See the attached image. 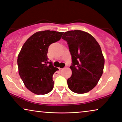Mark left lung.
<instances>
[{
	"mask_svg": "<svg viewBox=\"0 0 122 122\" xmlns=\"http://www.w3.org/2000/svg\"><path fill=\"white\" fill-rule=\"evenodd\" d=\"M62 38L67 42L72 59L69 88L77 94L89 92L103 72L104 58L100 45L92 35L80 30L65 32Z\"/></svg>",
	"mask_w": 122,
	"mask_h": 122,
	"instance_id": "8db88e82",
	"label": "left lung"
}]
</instances>
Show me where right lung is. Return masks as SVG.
<instances>
[{
	"mask_svg": "<svg viewBox=\"0 0 122 122\" xmlns=\"http://www.w3.org/2000/svg\"><path fill=\"white\" fill-rule=\"evenodd\" d=\"M63 32H37L26 41L18 56L19 76L25 87L37 95L50 92L53 88L52 76L58 68L48 61L50 45L61 38Z\"/></svg>",
	"mask_w": 122,
	"mask_h": 122,
	"instance_id": "1",
	"label": "right lung"
}]
</instances>
